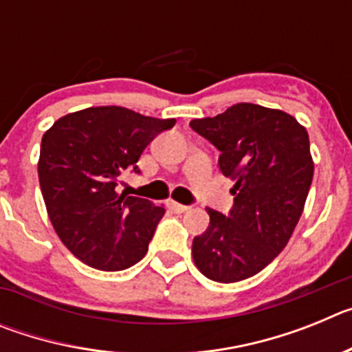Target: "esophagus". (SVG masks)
<instances>
[{
	"label": "esophagus",
	"mask_w": 352,
	"mask_h": 352,
	"mask_svg": "<svg viewBox=\"0 0 352 352\" xmlns=\"http://www.w3.org/2000/svg\"><path fill=\"white\" fill-rule=\"evenodd\" d=\"M169 208L174 211V213H185L188 211L190 208L185 206V204H179V203H174V201H169Z\"/></svg>",
	"instance_id": "1"
}]
</instances>
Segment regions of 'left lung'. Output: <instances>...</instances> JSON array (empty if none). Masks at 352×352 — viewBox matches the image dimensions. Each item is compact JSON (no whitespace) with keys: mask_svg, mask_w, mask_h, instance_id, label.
<instances>
[{"mask_svg":"<svg viewBox=\"0 0 352 352\" xmlns=\"http://www.w3.org/2000/svg\"><path fill=\"white\" fill-rule=\"evenodd\" d=\"M190 126L219 149L220 170L236 182L229 213L208 208L194 263L214 282L245 280L284 250L303 213L314 176L309 133L291 114L247 102Z\"/></svg>","mask_w":352,"mask_h":352,"instance_id":"left-lung-1","label":"left lung"}]
</instances>
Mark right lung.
Here are the masks:
<instances>
[{
	"label": "right lung",
	"mask_w": 352,
	"mask_h": 352,
	"mask_svg": "<svg viewBox=\"0 0 352 352\" xmlns=\"http://www.w3.org/2000/svg\"><path fill=\"white\" fill-rule=\"evenodd\" d=\"M176 120L130 109L88 107L43 133L38 179L49 219L65 247L91 268L120 272L148 252L164 206L118 190L121 174H139L146 146Z\"/></svg>",
	"instance_id": "add662e5"
}]
</instances>
